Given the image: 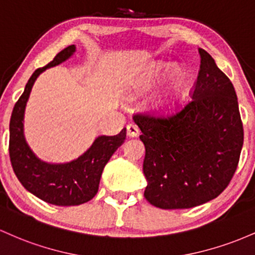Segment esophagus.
I'll use <instances>...</instances> for the list:
<instances>
[{"instance_id": "esophagus-1", "label": "esophagus", "mask_w": 255, "mask_h": 255, "mask_svg": "<svg viewBox=\"0 0 255 255\" xmlns=\"http://www.w3.org/2000/svg\"><path fill=\"white\" fill-rule=\"evenodd\" d=\"M127 132L128 137H136L139 133V128L135 124H128L127 127Z\"/></svg>"}]
</instances>
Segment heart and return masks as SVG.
I'll list each match as a JSON object with an SVG mask.
<instances>
[{
  "instance_id": "b5f03b06",
  "label": "heart",
  "mask_w": 255,
  "mask_h": 255,
  "mask_svg": "<svg viewBox=\"0 0 255 255\" xmlns=\"http://www.w3.org/2000/svg\"><path fill=\"white\" fill-rule=\"evenodd\" d=\"M172 62H160L154 70L151 82H158L164 74L173 68ZM188 74L184 71H176L172 81L167 88V93L155 102V110L159 112H171L182 104L188 93Z\"/></svg>"
}]
</instances>
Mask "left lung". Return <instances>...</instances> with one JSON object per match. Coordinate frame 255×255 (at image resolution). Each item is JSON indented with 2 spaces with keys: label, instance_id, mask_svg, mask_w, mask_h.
Returning a JSON list of instances; mask_svg holds the SVG:
<instances>
[{
  "label": "left lung",
  "instance_id": "obj_1",
  "mask_svg": "<svg viewBox=\"0 0 255 255\" xmlns=\"http://www.w3.org/2000/svg\"><path fill=\"white\" fill-rule=\"evenodd\" d=\"M191 100L167 117L133 116L145 147L144 197L162 210L191 208L216 199L235 173L243 127L233 83L207 51Z\"/></svg>",
  "mask_w": 255,
  "mask_h": 255
}]
</instances>
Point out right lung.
I'll list each match as a JSON object with an SVG mask.
<instances>
[{
	"label": "right lung",
	"instance_id": "add662e5",
	"mask_svg": "<svg viewBox=\"0 0 255 255\" xmlns=\"http://www.w3.org/2000/svg\"><path fill=\"white\" fill-rule=\"evenodd\" d=\"M74 51L76 47L68 45L47 66L37 68L14 106L9 123V158L14 173L27 191L56 206H78L90 201L99 190L106 164L127 137V128L118 135L99 136L83 155L66 164L42 161L27 145L24 137V112L33 83L43 71L64 62Z\"/></svg>",
	"mask_w": 255,
	"mask_h": 255
}]
</instances>
